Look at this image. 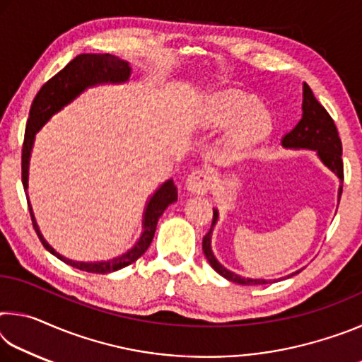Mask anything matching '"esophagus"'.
Returning a JSON list of instances; mask_svg holds the SVG:
<instances>
[{"label":"esophagus","mask_w":362,"mask_h":362,"mask_svg":"<svg viewBox=\"0 0 362 362\" xmlns=\"http://www.w3.org/2000/svg\"><path fill=\"white\" fill-rule=\"evenodd\" d=\"M212 188V175L206 169H196L187 179V189L193 194H204Z\"/></svg>","instance_id":"esophagus-1"}]
</instances>
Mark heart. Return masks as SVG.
<instances>
[{
  "instance_id": "b5f03b06",
  "label": "heart",
  "mask_w": 362,
  "mask_h": 362,
  "mask_svg": "<svg viewBox=\"0 0 362 362\" xmlns=\"http://www.w3.org/2000/svg\"><path fill=\"white\" fill-rule=\"evenodd\" d=\"M241 118L235 132V142L246 145L259 140L269 129V116L255 107L252 97L241 93H223L214 97L206 115L209 126H228Z\"/></svg>"
}]
</instances>
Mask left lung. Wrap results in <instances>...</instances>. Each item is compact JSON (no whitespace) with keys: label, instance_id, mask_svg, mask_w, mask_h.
<instances>
[{"label":"left lung","instance_id":"1","mask_svg":"<svg viewBox=\"0 0 362 362\" xmlns=\"http://www.w3.org/2000/svg\"><path fill=\"white\" fill-rule=\"evenodd\" d=\"M303 116L302 119L298 121V124L293 127V129L286 134L283 139V145L287 148H310L316 150L317 155H320L321 161L326 164V166L334 170V173L339 175V179L343 180V161H341V140L339 137V131H337V126L334 119L330 118L327 110L324 108L320 102L316 100V97L311 93L310 86L303 83ZM341 196V187L339 192V198ZM218 214L214 211V218L211 230L206 233L203 238V252L206 259L209 260L211 267L216 269L218 274H222L223 278L228 281H233L236 284H244V286H255V284H267L268 281L265 279H249V278H241L238 274L228 272V269L223 268L217 262L216 257H214L211 250V233L212 226L217 222Z\"/></svg>","mask_w":362,"mask_h":362}]
</instances>
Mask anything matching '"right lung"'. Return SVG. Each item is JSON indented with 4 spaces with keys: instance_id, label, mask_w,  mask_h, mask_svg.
<instances>
[{
    "instance_id": "obj_1",
    "label": "right lung",
    "mask_w": 362,
    "mask_h": 362,
    "mask_svg": "<svg viewBox=\"0 0 362 362\" xmlns=\"http://www.w3.org/2000/svg\"><path fill=\"white\" fill-rule=\"evenodd\" d=\"M129 64L124 62L118 57L112 56V54H81L76 56L71 62L60 70L57 75H54L47 83L42 84V88L38 90V94L33 99L32 108H30V116L25 127V137H23V146H22V183L23 188L27 189V180H28V159L30 151H32V145L35 140V134L41 129V126L51 118V116L59 112L60 108L66 105L70 100L83 93L88 86H94L97 83H121L129 78ZM177 201V187L174 185V180H168L164 185L159 187L158 192L153 194L148 206H146L145 212V222H144V233L140 236L139 243L131 250H127L124 255L116 257L113 260L108 262H95V263H84V262H73L70 259H65L60 254H57L49 244L42 240L41 233L36 226L32 207L28 204L30 216H32L33 228L36 235L42 243L49 252L54 254L69 265L75 267L78 269L88 273L95 274H107L121 269L131 263L136 262L139 257L145 254V250L150 247L153 236H155V230L158 225V218L163 216L169 204Z\"/></svg>"
}]
</instances>
